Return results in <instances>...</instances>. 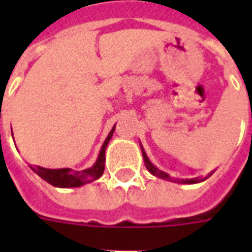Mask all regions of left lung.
Returning a JSON list of instances; mask_svg holds the SVG:
<instances>
[{
  "label": "left lung",
  "mask_w": 252,
  "mask_h": 252,
  "mask_svg": "<svg viewBox=\"0 0 252 252\" xmlns=\"http://www.w3.org/2000/svg\"><path fill=\"white\" fill-rule=\"evenodd\" d=\"M141 146V145H140ZM141 152H142V157H144V162H145V166L146 168L149 170L152 174H153L154 176H157V178H161V179H165V180H171V178H170V175L168 174H166V172L161 171L159 168H157L156 166L152 163V162L149 161V158H148V156H146L145 150L142 149L141 146ZM212 175V172L209 174L208 176H205V178H193V179H182V180H178L179 183H184V184H193V183H200V182H204L205 179H208L209 176Z\"/></svg>",
  "instance_id": "8db88e82"
}]
</instances>
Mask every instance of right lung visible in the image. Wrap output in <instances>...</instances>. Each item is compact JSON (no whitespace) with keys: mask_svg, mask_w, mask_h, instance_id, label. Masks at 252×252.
Returning <instances> with one entry per match:
<instances>
[{"mask_svg":"<svg viewBox=\"0 0 252 252\" xmlns=\"http://www.w3.org/2000/svg\"><path fill=\"white\" fill-rule=\"evenodd\" d=\"M115 126L111 129V132L107 136L106 141L103 142L102 149L99 152L98 159L91 167L82 170V171H74L72 168H45L40 166H30L37 175L43 178L45 182L52 184L55 187L60 188H70V187H80L86 183L94 182L102 176L104 171V162H106V148L110 142L112 134H114Z\"/></svg>","mask_w":252,"mask_h":252,"instance_id":"1","label":"right lung"}]
</instances>
